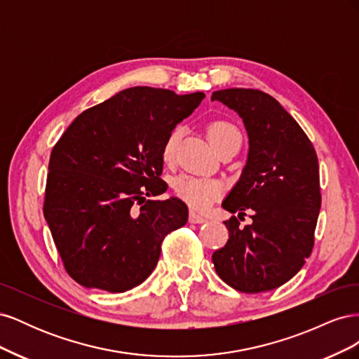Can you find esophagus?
I'll return each instance as SVG.
<instances>
[{
  "label": "esophagus",
  "instance_id": "1",
  "mask_svg": "<svg viewBox=\"0 0 359 359\" xmlns=\"http://www.w3.org/2000/svg\"><path fill=\"white\" fill-rule=\"evenodd\" d=\"M189 222L196 224V223H203V222H205V219H203L202 215L196 214L194 211H190V214H189Z\"/></svg>",
  "mask_w": 359,
  "mask_h": 359
}]
</instances>
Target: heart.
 Listing matches in <instances>:
<instances>
[{"instance_id":"obj_1","label":"heart","mask_w":359,"mask_h":359,"mask_svg":"<svg viewBox=\"0 0 359 359\" xmlns=\"http://www.w3.org/2000/svg\"><path fill=\"white\" fill-rule=\"evenodd\" d=\"M181 130H172L169 136L163 144V158L172 160L175 156V149L180 142ZM208 139L212 147L219 151L226 144L232 140H241V135L238 128L224 119H217L208 126ZM173 190L177 196L186 202L194 211H205L210 208V205L222 196L223 187L219 181L208 178H198L190 175H182L173 182Z\"/></svg>"}]
</instances>
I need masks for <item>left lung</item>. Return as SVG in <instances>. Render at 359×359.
<instances>
[{
    "label": "left lung",
    "mask_w": 359,
    "mask_h": 359,
    "mask_svg": "<svg viewBox=\"0 0 359 359\" xmlns=\"http://www.w3.org/2000/svg\"><path fill=\"white\" fill-rule=\"evenodd\" d=\"M243 118L248 158L243 175L223 202L240 212L224 224L226 245L212 255L217 274L231 287L257 293L280 287L306 264L314 245L320 210L319 163L299 124L269 94L253 88L214 91ZM254 211L252 225L238 218Z\"/></svg>",
    "instance_id": "left-lung-1"
}]
</instances>
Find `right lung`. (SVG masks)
<instances>
[{
    "mask_svg": "<svg viewBox=\"0 0 359 359\" xmlns=\"http://www.w3.org/2000/svg\"><path fill=\"white\" fill-rule=\"evenodd\" d=\"M203 93L133 86L74 118L53 147L43 214L67 274L88 289L126 292L153 273L161 243L187 223L165 193L163 144Z\"/></svg>",
    "mask_w": 359,
    "mask_h": 359,
    "instance_id": "add662e5",
    "label": "right lung"
}]
</instances>
